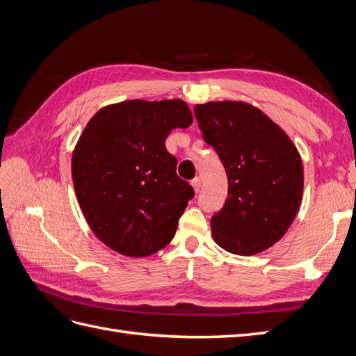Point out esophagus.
<instances>
[{
	"label": "esophagus",
	"instance_id": "34e87169",
	"mask_svg": "<svg viewBox=\"0 0 356 356\" xmlns=\"http://www.w3.org/2000/svg\"><path fill=\"white\" fill-rule=\"evenodd\" d=\"M191 186L195 187L196 191H199L200 187H202V178H200V177H196L195 179H191Z\"/></svg>",
	"mask_w": 356,
	"mask_h": 356
}]
</instances>
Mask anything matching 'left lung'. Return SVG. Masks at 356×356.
Masks as SVG:
<instances>
[{"mask_svg":"<svg viewBox=\"0 0 356 356\" xmlns=\"http://www.w3.org/2000/svg\"><path fill=\"white\" fill-rule=\"evenodd\" d=\"M195 114L229 181V197L211 218L213 241L238 255L267 250L289 229L303 196L296 145L250 104L208 102L196 105Z\"/></svg>","mask_w":356,"mask_h":356,"instance_id":"obj_1","label":"left lung"}]
</instances>
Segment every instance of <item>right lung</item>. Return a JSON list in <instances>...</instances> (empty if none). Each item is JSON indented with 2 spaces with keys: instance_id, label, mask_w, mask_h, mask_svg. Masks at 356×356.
Listing matches in <instances>:
<instances>
[{
  "instance_id": "obj_1",
  "label": "right lung",
  "mask_w": 356,
  "mask_h": 356,
  "mask_svg": "<svg viewBox=\"0 0 356 356\" xmlns=\"http://www.w3.org/2000/svg\"><path fill=\"white\" fill-rule=\"evenodd\" d=\"M186 102L124 101L96 113L72 154V181L86 221L111 250L147 257L174 239L195 190L177 175L165 145L186 129Z\"/></svg>"
}]
</instances>
